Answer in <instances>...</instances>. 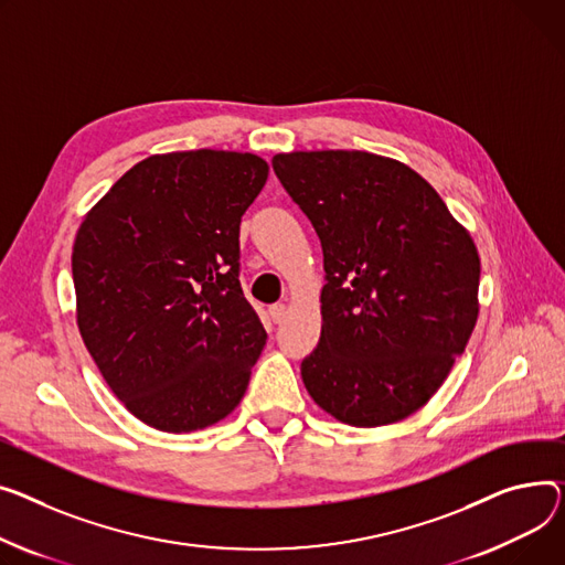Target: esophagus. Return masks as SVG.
Here are the masks:
<instances>
[{
	"label": "esophagus",
	"mask_w": 565,
	"mask_h": 565,
	"mask_svg": "<svg viewBox=\"0 0 565 565\" xmlns=\"http://www.w3.org/2000/svg\"><path fill=\"white\" fill-rule=\"evenodd\" d=\"M286 313H288V307L281 305V302L270 307V318H273V322H281V320L286 318Z\"/></svg>",
	"instance_id": "34e87169"
}]
</instances>
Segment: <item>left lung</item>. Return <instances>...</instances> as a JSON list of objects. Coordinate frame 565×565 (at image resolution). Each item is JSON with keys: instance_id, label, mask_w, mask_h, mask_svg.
I'll use <instances>...</instances> for the list:
<instances>
[{"instance_id": "left-lung-1", "label": "left lung", "mask_w": 565, "mask_h": 565, "mask_svg": "<svg viewBox=\"0 0 565 565\" xmlns=\"http://www.w3.org/2000/svg\"><path fill=\"white\" fill-rule=\"evenodd\" d=\"M273 168L324 254L320 343L302 361L309 395L354 427L408 418L475 329L481 266L470 234L399 161L324 149L277 154Z\"/></svg>"}]
</instances>
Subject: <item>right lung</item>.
Here are the masks:
<instances>
[{"instance_id": "1", "label": "right lung", "mask_w": 565, "mask_h": 565, "mask_svg": "<svg viewBox=\"0 0 565 565\" xmlns=\"http://www.w3.org/2000/svg\"><path fill=\"white\" fill-rule=\"evenodd\" d=\"M266 179L254 154H157L82 222L77 324L110 391L149 427L204 429L247 391L268 333L241 288L238 236Z\"/></svg>"}]
</instances>
